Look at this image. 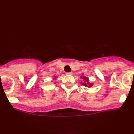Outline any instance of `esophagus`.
Returning <instances> with one entry per match:
<instances>
[{"instance_id":"34e87169","label":"esophagus","mask_w":134,"mask_h":134,"mask_svg":"<svg viewBox=\"0 0 134 134\" xmlns=\"http://www.w3.org/2000/svg\"><path fill=\"white\" fill-rule=\"evenodd\" d=\"M66 74H67V75H72V74H73V73H72V72H67Z\"/></svg>"}]
</instances>
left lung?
Segmentation results:
<instances>
[{"instance_id":"1","label":"left lung","mask_w":134,"mask_h":134,"mask_svg":"<svg viewBox=\"0 0 134 134\" xmlns=\"http://www.w3.org/2000/svg\"><path fill=\"white\" fill-rule=\"evenodd\" d=\"M82 78L84 81V82L82 84L83 86H88L89 87H91L92 86H93V84H92V83L89 82L88 78H87L86 77H82Z\"/></svg>"}]
</instances>
